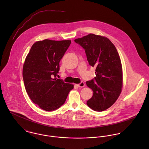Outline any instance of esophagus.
Wrapping results in <instances>:
<instances>
[{
  "label": "esophagus",
  "instance_id": "1",
  "mask_svg": "<svg viewBox=\"0 0 149 149\" xmlns=\"http://www.w3.org/2000/svg\"><path fill=\"white\" fill-rule=\"evenodd\" d=\"M76 85L79 87H81V88H83L85 86V84L84 82H81L80 84H76Z\"/></svg>",
  "mask_w": 149,
  "mask_h": 149
}]
</instances>
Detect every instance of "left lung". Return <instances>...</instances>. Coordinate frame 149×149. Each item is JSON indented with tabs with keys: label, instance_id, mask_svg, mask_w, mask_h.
Returning <instances> with one entry per match:
<instances>
[{
	"label": "left lung",
	"instance_id": "8db88e82",
	"mask_svg": "<svg viewBox=\"0 0 149 149\" xmlns=\"http://www.w3.org/2000/svg\"><path fill=\"white\" fill-rule=\"evenodd\" d=\"M74 42L85 49L89 64L96 68L95 79L86 82L93 92L86 104L94 111H104L114 104L122 89L123 71L119 53L106 37L89 34Z\"/></svg>",
	"mask_w": 149,
	"mask_h": 149
}]
</instances>
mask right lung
<instances>
[{
    "label": "right lung",
    "instance_id": "1",
    "mask_svg": "<svg viewBox=\"0 0 149 149\" xmlns=\"http://www.w3.org/2000/svg\"><path fill=\"white\" fill-rule=\"evenodd\" d=\"M70 40H44L34 43L26 57L23 79L26 91L34 103L51 111L64 104L74 85L56 78L60 61Z\"/></svg>",
    "mask_w": 149,
    "mask_h": 149
}]
</instances>
